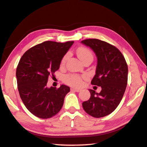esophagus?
<instances>
[{
  "label": "esophagus",
  "instance_id": "obj_1",
  "mask_svg": "<svg viewBox=\"0 0 147 147\" xmlns=\"http://www.w3.org/2000/svg\"><path fill=\"white\" fill-rule=\"evenodd\" d=\"M71 91H76V92H80L81 91L80 89H78V88H71Z\"/></svg>",
  "mask_w": 147,
  "mask_h": 147
}]
</instances>
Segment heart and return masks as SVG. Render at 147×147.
Instances as JSON below:
<instances>
[{
	"label": "heart",
	"mask_w": 147,
	"mask_h": 147,
	"mask_svg": "<svg viewBox=\"0 0 147 147\" xmlns=\"http://www.w3.org/2000/svg\"><path fill=\"white\" fill-rule=\"evenodd\" d=\"M77 56L82 61H84L85 59L88 58H92L93 59V54H92L90 50L88 49L86 47H80L76 51ZM68 55L66 54L65 56L61 59V65H63L65 63V61L67 58ZM85 78V76H82L77 75V74H69V75L65 76L64 81L65 82L69 84V85L74 86H80L82 84L83 78Z\"/></svg>",
	"instance_id": "1"
}]
</instances>
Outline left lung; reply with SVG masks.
I'll return each mask as SVG.
<instances>
[{
    "instance_id": "left-lung-1",
    "label": "left lung",
    "mask_w": 147,
    "mask_h": 147,
    "mask_svg": "<svg viewBox=\"0 0 147 147\" xmlns=\"http://www.w3.org/2000/svg\"><path fill=\"white\" fill-rule=\"evenodd\" d=\"M81 42L90 47L97 57L91 84L102 88L99 93L89 89L91 96L82 103L83 108L93 117H103L112 113L123 98L128 82L127 63L120 51L106 41L87 39Z\"/></svg>"
}]
</instances>
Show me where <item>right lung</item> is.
<instances>
[{
	"label": "right lung",
	"mask_w": 147,
	"mask_h": 147,
	"mask_svg": "<svg viewBox=\"0 0 147 147\" xmlns=\"http://www.w3.org/2000/svg\"><path fill=\"white\" fill-rule=\"evenodd\" d=\"M74 41L58 43L47 41L32 47L24 53L16 70L20 97L29 111L41 119L53 117L64 102L69 87L48 88L50 76L58 71L61 59Z\"/></svg>",
	"instance_id": "obj_1"
}]
</instances>
